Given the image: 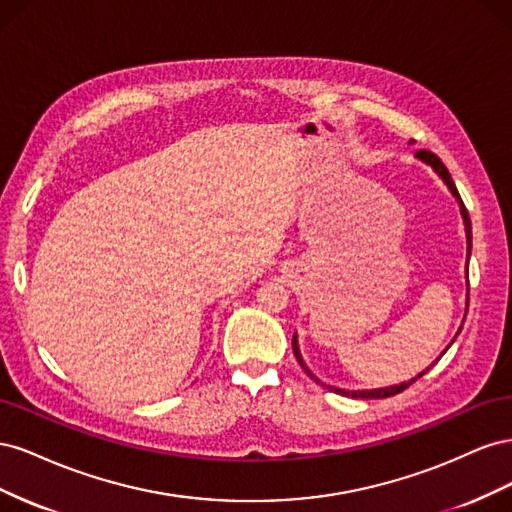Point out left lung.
<instances>
[{"instance_id":"8db88e82","label":"left lung","mask_w":512,"mask_h":512,"mask_svg":"<svg viewBox=\"0 0 512 512\" xmlns=\"http://www.w3.org/2000/svg\"><path fill=\"white\" fill-rule=\"evenodd\" d=\"M416 160H421L423 164H427V166H431V170L433 173H436L442 181H444V185L448 188V192H451L453 196H455V200L459 203V211H461V218H463V228H466V241H468V252H466V256H468V260H470V254H472V224H470V215H468V209L463 207V200H461V196H459V192H457V188H455V183H453V177L448 175V170H446V166L442 164V160L438 158V156H433L431 151H425V149H421V151H416ZM466 271H468V265H466ZM466 312H468V299H466ZM463 327V324H461ZM461 327H459V331H461ZM459 331H457V335H459ZM455 335V337H457ZM455 337H453V342H455ZM451 342V344H453ZM451 344H448L446 348H444V352L451 348ZM292 350H294V356H297V361H299V365L305 369V374L312 378V380H316L318 384H322V386H327L329 391H333V393H337V395H344V397H352V399H382V397H393V395H397V393H401V391H406L408 386L416 380V378H421L425 371L429 369H425V371H421V374H418L416 378H412V380H408V382H401V384H393V386H382V389H361V391H350V389H337V386H329V384H324V382H320L314 374H312V369H309L307 365H305V361H303V354H301V350H299V337H297V333L292 335ZM442 352V354H444ZM440 354V356H442Z\"/></svg>"}]
</instances>
